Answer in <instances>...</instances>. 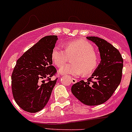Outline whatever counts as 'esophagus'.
Returning a JSON list of instances; mask_svg holds the SVG:
<instances>
[{"label":"esophagus","instance_id":"34e87169","mask_svg":"<svg viewBox=\"0 0 132 132\" xmlns=\"http://www.w3.org/2000/svg\"><path fill=\"white\" fill-rule=\"evenodd\" d=\"M70 81H71V82H72L73 84H75L77 82V80L75 79V78H71V79H70Z\"/></svg>","mask_w":132,"mask_h":132}]
</instances>
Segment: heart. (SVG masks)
Listing matches in <instances>:
<instances>
[{
    "label": "heart",
    "mask_w": 132,
    "mask_h": 132,
    "mask_svg": "<svg viewBox=\"0 0 132 132\" xmlns=\"http://www.w3.org/2000/svg\"><path fill=\"white\" fill-rule=\"evenodd\" d=\"M65 49L55 47L52 52V59L57 67H61L68 60L69 56L76 57L72 65H65L59 70L62 75L80 76L82 73L90 75L94 72L99 64V58L94 52L93 45L84 39L69 41L65 45Z\"/></svg>",
    "instance_id": "obj_1"
}]
</instances>
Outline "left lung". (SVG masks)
I'll return each mask as SVG.
<instances>
[{"label":"left lung","mask_w":132,"mask_h":132,"mask_svg":"<svg viewBox=\"0 0 132 132\" xmlns=\"http://www.w3.org/2000/svg\"><path fill=\"white\" fill-rule=\"evenodd\" d=\"M87 39L98 47L101 62L86 82L73 85L71 92L84 104L98 105L107 102L120 84L123 59L119 50L105 39L94 36Z\"/></svg>","instance_id":"8db88e82"}]
</instances>
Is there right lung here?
Returning a JSON list of instances; mask_svg holds the SVG:
<instances>
[{
    "label": "right lung",
    "mask_w": 132,
    "mask_h": 132,
    "mask_svg": "<svg viewBox=\"0 0 132 132\" xmlns=\"http://www.w3.org/2000/svg\"><path fill=\"white\" fill-rule=\"evenodd\" d=\"M57 39L54 35L44 37L17 60L11 75L12 93L25 111H40L50 99L57 80H51L57 72L52 52Z\"/></svg>",
    "instance_id": "obj_1"
}]
</instances>
